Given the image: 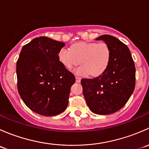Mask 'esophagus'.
Masks as SVG:
<instances>
[{
    "label": "esophagus",
    "mask_w": 149,
    "mask_h": 149,
    "mask_svg": "<svg viewBox=\"0 0 149 149\" xmlns=\"http://www.w3.org/2000/svg\"><path fill=\"white\" fill-rule=\"evenodd\" d=\"M76 81L77 83H79L81 81V78L79 77V76H76Z\"/></svg>",
    "instance_id": "esophagus-1"
}]
</instances>
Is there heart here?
I'll return each mask as SVG.
<instances>
[{"mask_svg": "<svg viewBox=\"0 0 149 149\" xmlns=\"http://www.w3.org/2000/svg\"><path fill=\"white\" fill-rule=\"evenodd\" d=\"M60 63L70 70L80 63L75 72L80 76L102 74L109 65L111 49L104 42H80L70 46V49L61 48L58 54Z\"/></svg>", "mask_w": 149, "mask_h": 149, "instance_id": "obj_1", "label": "heart"}]
</instances>
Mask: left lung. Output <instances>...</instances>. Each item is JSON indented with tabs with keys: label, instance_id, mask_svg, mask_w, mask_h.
Segmentation results:
<instances>
[{
	"label": "left lung",
	"instance_id": "left-lung-1",
	"mask_svg": "<svg viewBox=\"0 0 149 149\" xmlns=\"http://www.w3.org/2000/svg\"><path fill=\"white\" fill-rule=\"evenodd\" d=\"M103 40L111 49L109 65L100 76L81 81L83 94L90 110L97 115H109L120 110L130 99L136 85V68L130 49L113 36Z\"/></svg>",
	"mask_w": 149,
	"mask_h": 149
}]
</instances>
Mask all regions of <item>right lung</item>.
<instances>
[{
  "mask_svg": "<svg viewBox=\"0 0 149 149\" xmlns=\"http://www.w3.org/2000/svg\"><path fill=\"white\" fill-rule=\"evenodd\" d=\"M64 46L49 37H37L22 47L16 63L19 95L39 115H58L68 104L76 79L58 60V52Z\"/></svg>",
  "mask_w": 149,
  "mask_h": 149,
  "instance_id": "right-lung-1",
  "label": "right lung"
}]
</instances>
